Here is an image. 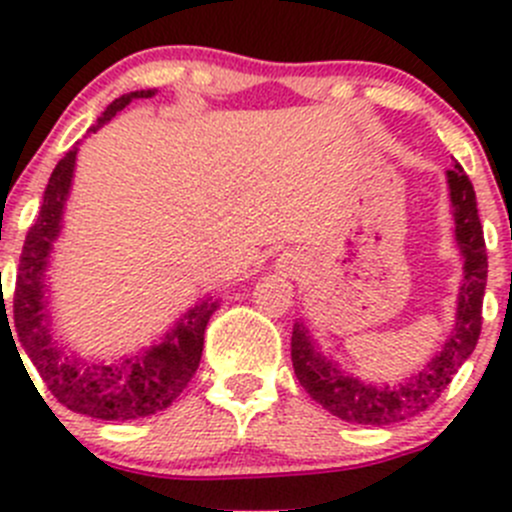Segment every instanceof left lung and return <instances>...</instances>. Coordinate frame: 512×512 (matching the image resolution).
Segmentation results:
<instances>
[{"label":"left lung","mask_w":512,"mask_h":512,"mask_svg":"<svg viewBox=\"0 0 512 512\" xmlns=\"http://www.w3.org/2000/svg\"><path fill=\"white\" fill-rule=\"evenodd\" d=\"M448 195L453 208V235L463 257L461 292L456 299V324L443 342L441 352L426 366L399 384H371L347 374L319 349L304 322L292 329V366L302 389L322 404L329 414L364 426H389L406 421L433 406L441 391L451 384L453 374L473 354L483 322V294L488 280L483 227H480L476 190L461 165L446 170Z\"/></svg>","instance_id":"left-lung-1"}]
</instances>
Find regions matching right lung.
<instances>
[{
	"label": "right lung",
	"instance_id": "right-lung-1",
	"mask_svg": "<svg viewBox=\"0 0 512 512\" xmlns=\"http://www.w3.org/2000/svg\"><path fill=\"white\" fill-rule=\"evenodd\" d=\"M156 94V89H148L116 98L108 103L89 133H96L133 98H151ZM76 156H79V143L56 163L44 190L39 218L29 227V235L24 240L17 289H14V327H17L14 334L17 337H12V342L19 339V347L32 359L46 389L59 399V404L76 414L103 418V421H131V418L158 414L168 409L193 379L200 356H203L205 327L215 309L220 307V299L203 297L178 322H173V327L158 342L121 356L111 364H94V361L66 354L64 347H59V339L51 337V289L46 282V270L51 265L54 242L61 235V220H64L66 200L71 193Z\"/></svg>",
	"mask_w": 512,
	"mask_h": 512
}]
</instances>
